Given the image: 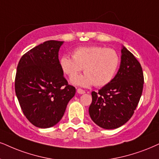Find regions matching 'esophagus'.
I'll list each match as a JSON object with an SVG mask.
<instances>
[{
	"mask_svg": "<svg viewBox=\"0 0 159 159\" xmlns=\"http://www.w3.org/2000/svg\"><path fill=\"white\" fill-rule=\"evenodd\" d=\"M76 91H77V93H80V94H84V93H85V91L81 89H77Z\"/></svg>",
	"mask_w": 159,
	"mask_h": 159,
	"instance_id": "esophagus-1",
	"label": "esophagus"
}]
</instances>
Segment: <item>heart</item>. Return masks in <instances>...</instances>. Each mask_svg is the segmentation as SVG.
I'll return each instance as SVG.
<instances>
[{
  "mask_svg": "<svg viewBox=\"0 0 159 159\" xmlns=\"http://www.w3.org/2000/svg\"><path fill=\"white\" fill-rule=\"evenodd\" d=\"M73 58L63 55L60 65L66 75L72 76L84 68L83 75L72 77L74 85L89 87H102L111 83L118 70L120 58L113 48L99 46H83L76 48L72 53Z\"/></svg>",
  "mask_w": 159,
  "mask_h": 159,
  "instance_id": "obj_1",
  "label": "heart"
}]
</instances>
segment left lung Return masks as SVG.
Here are the masks:
<instances>
[{
	"mask_svg": "<svg viewBox=\"0 0 159 159\" xmlns=\"http://www.w3.org/2000/svg\"><path fill=\"white\" fill-rule=\"evenodd\" d=\"M119 69L111 83L93 91L89 115L95 124L111 130L132 117L144 85L142 66L134 54L122 46Z\"/></svg>",
	"mask_w": 159,
	"mask_h": 159,
	"instance_id": "1",
	"label": "left lung"
}]
</instances>
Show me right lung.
Returning a JSON list of instances; mask_svg holds the SVG:
<instances>
[{
    "label": "right lung",
    "instance_id": "right-lung-1",
    "mask_svg": "<svg viewBox=\"0 0 159 159\" xmlns=\"http://www.w3.org/2000/svg\"><path fill=\"white\" fill-rule=\"evenodd\" d=\"M63 41L48 40L29 50L17 65L15 93L23 114L40 128L57 124L76 89L65 79L58 52Z\"/></svg>",
    "mask_w": 159,
    "mask_h": 159
}]
</instances>
